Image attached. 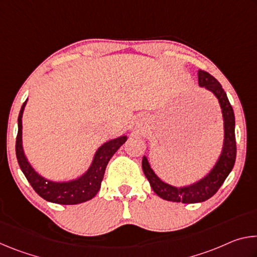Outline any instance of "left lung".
<instances>
[{
  "mask_svg": "<svg viewBox=\"0 0 257 257\" xmlns=\"http://www.w3.org/2000/svg\"><path fill=\"white\" fill-rule=\"evenodd\" d=\"M198 85L205 87V89L211 92L219 101L221 111H222L224 129L222 151H221V154L214 167L211 169V171L206 176H204L202 179L194 182V184L184 187H176L161 180L155 175L153 169L151 168L146 156H143L142 168L147 180L150 181L152 189L158 196L165 199V201L191 204L201 203L211 198L222 186L225 178L231 172L234 161H236L237 147L236 136H234V113L227 94H225L220 82L206 71L198 70Z\"/></svg>",
  "mask_w": 257,
  "mask_h": 257,
  "instance_id": "1",
  "label": "left lung"
}]
</instances>
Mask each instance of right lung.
<instances>
[{
    "label": "right lung",
    "mask_w": 257,
    "mask_h": 257,
    "mask_svg": "<svg viewBox=\"0 0 257 257\" xmlns=\"http://www.w3.org/2000/svg\"><path fill=\"white\" fill-rule=\"evenodd\" d=\"M27 99L21 106L18 116V135L16 141V154L19 167L34 190L45 201L62 205H75L89 201L98 193L108 161L127 141L120 136L104 143L95 153L88 170L77 179L69 181H52L41 176L29 163L23 146V114Z\"/></svg>",
    "instance_id": "add662e5"
}]
</instances>
